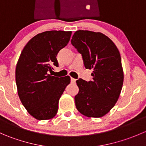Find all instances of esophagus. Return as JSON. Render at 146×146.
<instances>
[{"label": "esophagus", "mask_w": 146, "mask_h": 146, "mask_svg": "<svg viewBox=\"0 0 146 146\" xmlns=\"http://www.w3.org/2000/svg\"><path fill=\"white\" fill-rule=\"evenodd\" d=\"M76 81V79L73 78H70V82H72V83H75Z\"/></svg>", "instance_id": "1"}]
</instances>
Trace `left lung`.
Instances as JSON below:
<instances>
[{"label": "left lung", "mask_w": 146, "mask_h": 146, "mask_svg": "<svg viewBox=\"0 0 146 146\" xmlns=\"http://www.w3.org/2000/svg\"><path fill=\"white\" fill-rule=\"evenodd\" d=\"M71 44L82 55L85 68L93 70L92 80H76L79 88L75 97L76 108L86 117H103L115 105L123 85L118 48L106 35L88 30L76 31Z\"/></svg>", "instance_id": "left-lung-1"}]
</instances>
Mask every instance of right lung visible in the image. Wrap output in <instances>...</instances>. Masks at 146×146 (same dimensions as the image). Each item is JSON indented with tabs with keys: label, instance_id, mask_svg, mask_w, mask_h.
Instances as JSON below:
<instances>
[{
	"label": "right lung",
	"instance_id": "obj_1",
	"mask_svg": "<svg viewBox=\"0 0 146 146\" xmlns=\"http://www.w3.org/2000/svg\"><path fill=\"white\" fill-rule=\"evenodd\" d=\"M71 32L46 31L30 39L21 52L15 69L17 92L29 114L38 120L52 119L57 114L58 100L70 83L69 76L48 74L58 67L56 56L70 40Z\"/></svg>",
	"mask_w": 146,
	"mask_h": 146
}]
</instances>
